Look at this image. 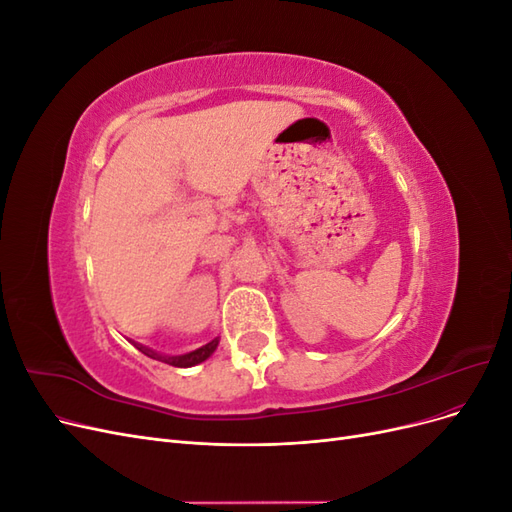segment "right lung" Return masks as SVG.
Returning a JSON list of instances; mask_svg holds the SVG:
<instances>
[{
	"instance_id": "add662e5",
	"label": "right lung",
	"mask_w": 512,
	"mask_h": 512,
	"mask_svg": "<svg viewBox=\"0 0 512 512\" xmlns=\"http://www.w3.org/2000/svg\"><path fill=\"white\" fill-rule=\"evenodd\" d=\"M218 344H220V339L215 337V339H211L209 344L200 346V348H196V350H192V352H188V354H179V356H162V354L153 352V350H149V348H145V346H138V344H134V346H136L138 350H141L143 354L151 356V359L164 361V363L173 365V367H194V365H198V363L207 361L209 356L215 352V348H218Z\"/></svg>"
}]
</instances>
